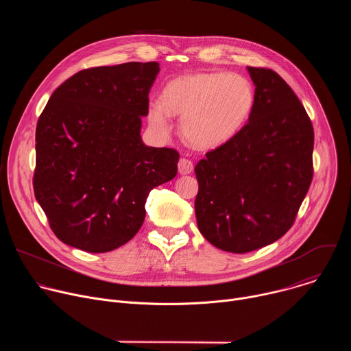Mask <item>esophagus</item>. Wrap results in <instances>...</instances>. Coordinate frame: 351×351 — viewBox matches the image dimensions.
Listing matches in <instances>:
<instances>
[{"label": "esophagus", "mask_w": 351, "mask_h": 351, "mask_svg": "<svg viewBox=\"0 0 351 351\" xmlns=\"http://www.w3.org/2000/svg\"><path fill=\"white\" fill-rule=\"evenodd\" d=\"M193 161H190L189 158H180L178 162V169L180 175H189L193 172Z\"/></svg>", "instance_id": "1"}]
</instances>
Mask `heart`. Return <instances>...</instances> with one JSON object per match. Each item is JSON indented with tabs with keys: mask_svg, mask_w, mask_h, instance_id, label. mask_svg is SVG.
Here are the masks:
<instances>
[{
	"mask_svg": "<svg viewBox=\"0 0 351 351\" xmlns=\"http://www.w3.org/2000/svg\"><path fill=\"white\" fill-rule=\"evenodd\" d=\"M256 104L252 80L239 73L202 72L171 80L162 101L148 106V121L160 133L171 129V114L182 117L180 130L195 148H215L248 121Z\"/></svg>",
	"mask_w": 351,
	"mask_h": 351,
	"instance_id": "1",
	"label": "heart"
}]
</instances>
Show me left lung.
<instances>
[{"instance_id": "1", "label": "left lung", "mask_w": 351, "mask_h": 351, "mask_svg": "<svg viewBox=\"0 0 351 351\" xmlns=\"http://www.w3.org/2000/svg\"><path fill=\"white\" fill-rule=\"evenodd\" d=\"M247 71L256 84L248 122L194 168L197 226L211 244L236 254L291 228L314 175V129L303 104L272 69Z\"/></svg>"}]
</instances>
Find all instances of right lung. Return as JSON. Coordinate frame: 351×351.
<instances>
[{
  "mask_svg": "<svg viewBox=\"0 0 351 351\" xmlns=\"http://www.w3.org/2000/svg\"><path fill=\"white\" fill-rule=\"evenodd\" d=\"M158 62L83 69L48 99L36 128L33 189L54 234L87 253L128 243L152 189L173 179L179 153L147 147L141 118Z\"/></svg>",
  "mask_w": 351,
  "mask_h": 351,
  "instance_id": "obj_1",
  "label": "right lung"
}]
</instances>
